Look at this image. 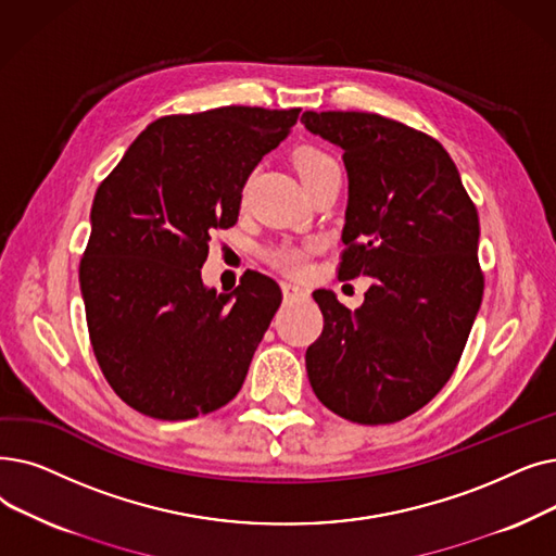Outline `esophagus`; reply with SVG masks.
<instances>
[{"label":"esophagus","instance_id":"obj_1","mask_svg":"<svg viewBox=\"0 0 556 556\" xmlns=\"http://www.w3.org/2000/svg\"><path fill=\"white\" fill-rule=\"evenodd\" d=\"M281 293H283V300H288V302L308 295V291H304L302 286H298L293 281H281Z\"/></svg>","mask_w":556,"mask_h":556}]
</instances>
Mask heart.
I'll return each mask as SVG.
<instances>
[{"label":"heart","instance_id":"heart-1","mask_svg":"<svg viewBox=\"0 0 556 556\" xmlns=\"http://www.w3.org/2000/svg\"><path fill=\"white\" fill-rule=\"evenodd\" d=\"M333 161L318 152V150H300L298 156H295V167H298V175L300 179H306L311 175H316L318 170H323V167L331 165ZM270 261L277 265V268L286 270V273H302L304 265H306V256L302 250H295V248H279L275 252H270Z\"/></svg>","mask_w":556,"mask_h":556}]
</instances>
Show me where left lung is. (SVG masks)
<instances>
[{"instance_id":"left-lung-1","label":"left lung","mask_w":556,"mask_h":556,"mask_svg":"<svg viewBox=\"0 0 556 556\" xmlns=\"http://www.w3.org/2000/svg\"><path fill=\"white\" fill-rule=\"evenodd\" d=\"M348 170L343 279L372 277L350 311L316 291L325 327L306 350L313 393L358 425L416 414L452 377L484 293L479 218L439 140L358 111H306Z\"/></svg>"}]
</instances>
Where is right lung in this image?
I'll return each instance as SVG.
<instances>
[{
	"mask_svg": "<svg viewBox=\"0 0 556 556\" xmlns=\"http://www.w3.org/2000/svg\"><path fill=\"white\" fill-rule=\"evenodd\" d=\"M300 109L220 106L144 129L94 192L79 283L92 352L136 412L190 420L236 397L281 304L248 273L231 293L204 286L215 229L238 220L258 161Z\"/></svg>",
	"mask_w": 556,
	"mask_h": 556,
	"instance_id": "obj_1",
	"label": "right lung"
}]
</instances>
